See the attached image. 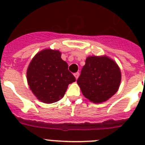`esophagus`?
<instances>
[{"label":"esophagus","instance_id":"esophagus-1","mask_svg":"<svg viewBox=\"0 0 145 145\" xmlns=\"http://www.w3.org/2000/svg\"><path fill=\"white\" fill-rule=\"evenodd\" d=\"M74 76L75 77V78H76V79L78 78V77H79V72H75V73L74 74Z\"/></svg>","mask_w":145,"mask_h":145}]
</instances>
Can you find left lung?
I'll list each match as a JSON object with an SVG mask.
<instances>
[{
  "label": "left lung",
  "mask_w": 145,
  "mask_h": 145,
  "mask_svg": "<svg viewBox=\"0 0 145 145\" xmlns=\"http://www.w3.org/2000/svg\"><path fill=\"white\" fill-rule=\"evenodd\" d=\"M120 80V70L116 61L106 56H91L86 59L77 83L86 98L102 103L118 91Z\"/></svg>",
  "instance_id": "8db88e82"
}]
</instances>
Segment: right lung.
I'll list each match as a JSON object with an SVG mask.
<instances>
[{
	"label": "right lung",
	"mask_w": 145,
	"mask_h": 145,
	"mask_svg": "<svg viewBox=\"0 0 145 145\" xmlns=\"http://www.w3.org/2000/svg\"><path fill=\"white\" fill-rule=\"evenodd\" d=\"M27 80L30 90L44 103H54L65 95L75 78L68 70V65L61 59V52L50 48L38 52L31 60Z\"/></svg>",
	"instance_id": "add662e5"
}]
</instances>
